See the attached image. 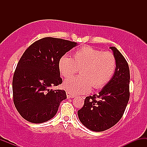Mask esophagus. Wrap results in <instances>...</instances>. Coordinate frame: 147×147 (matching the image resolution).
<instances>
[{
  "label": "esophagus",
  "instance_id": "34e87169",
  "mask_svg": "<svg viewBox=\"0 0 147 147\" xmlns=\"http://www.w3.org/2000/svg\"><path fill=\"white\" fill-rule=\"evenodd\" d=\"M66 95H67V97H68V98H73V97H75V95H74V94L68 92V91H67L66 92Z\"/></svg>",
  "mask_w": 147,
  "mask_h": 147
}]
</instances>
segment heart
Wrapping results in <instances>:
<instances>
[{"label":"heart","instance_id":"heart-1","mask_svg":"<svg viewBox=\"0 0 147 147\" xmlns=\"http://www.w3.org/2000/svg\"><path fill=\"white\" fill-rule=\"evenodd\" d=\"M80 69L81 76L65 81L63 86L72 93H86L91 87L98 89L110 82L116 69L115 57L90 46H84L74 52L72 58L63 56L59 61L61 75L68 78Z\"/></svg>","mask_w":147,"mask_h":147}]
</instances>
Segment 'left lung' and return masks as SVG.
Here are the masks:
<instances>
[{
    "instance_id": "obj_1",
    "label": "left lung",
    "mask_w": 147,
    "mask_h": 147,
    "mask_svg": "<svg viewBox=\"0 0 147 147\" xmlns=\"http://www.w3.org/2000/svg\"><path fill=\"white\" fill-rule=\"evenodd\" d=\"M116 59L112 79L99 94L86 97L77 114L80 122L91 131L110 129L122 117L129 100L130 71L127 61L115 47H111Z\"/></svg>"
}]
</instances>
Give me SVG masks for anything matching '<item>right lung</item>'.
I'll return each mask as SVG.
<instances>
[{"label": "right lung", "mask_w": 147, "mask_h": 147, "mask_svg": "<svg viewBox=\"0 0 147 147\" xmlns=\"http://www.w3.org/2000/svg\"><path fill=\"white\" fill-rule=\"evenodd\" d=\"M77 43L45 37L30 45L23 54L12 81L13 101L16 110L28 122H47L56 115L66 99L64 90H50L61 84L59 61Z\"/></svg>", "instance_id": "obj_1"}]
</instances>
